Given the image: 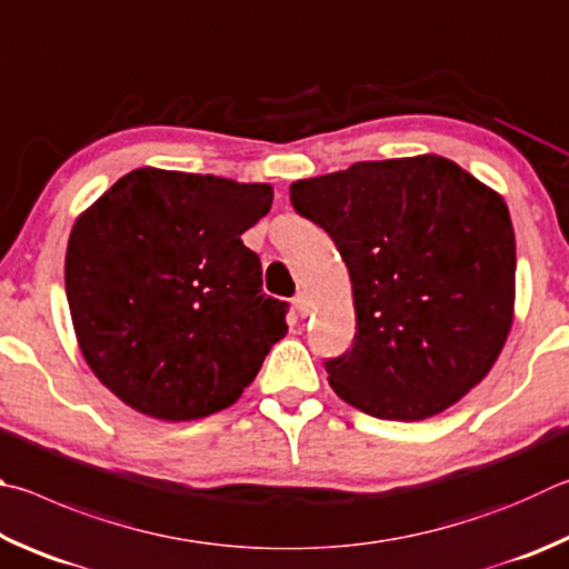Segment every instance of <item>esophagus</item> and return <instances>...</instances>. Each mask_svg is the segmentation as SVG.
<instances>
[{
    "label": "esophagus",
    "instance_id": "esophagus-1",
    "mask_svg": "<svg viewBox=\"0 0 569 569\" xmlns=\"http://www.w3.org/2000/svg\"><path fill=\"white\" fill-rule=\"evenodd\" d=\"M292 305H295V310H297V315H300V317H307V315H310V297H307L305 292L295 295Z\"/></svg>",
    "mask_w": 569,
    "mask_h": 569
}]
</instances>
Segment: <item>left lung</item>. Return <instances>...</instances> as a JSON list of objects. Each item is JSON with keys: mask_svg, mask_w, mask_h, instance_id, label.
Here are the masks:
<instances>
[{"mask_svg": "<svg viewBox=\"0 0 569 569\" xmlns=\"http://www.w3.org/2000/svg\"><path fill=\"white\" fill-rule=\"evenodd\" d=\"M290 199L352 279L357 335L325 362L347 405L417 422L485 380L515 315V232L495 189L420 154L300 179Z\"/></svg>", "mask_w": 569, "mask_h": 569, "instance_id": "left-lung-1", "label": "left lung"}]
</instances>
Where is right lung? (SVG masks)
I'll list each match as a JSON object with an SVG mask.
<instances>
[{
	"mask_svg": "<svg viewBox=\"0 0 569 569\" xmlns=\"http://www.w3.org/2000/svg\"><path fill=\"white\" fill-rule=\"evenodd\" d=\"M272 187L142 167L77 217L64 259L79 350L147 417L187 422L234 405L287 335L242 234Z\"/></svg>",
	"mask_w": 569,
	"mask_h": 569,
	"instance_id": "obj_1",
	"label": "right lung"
}]
</instances>
